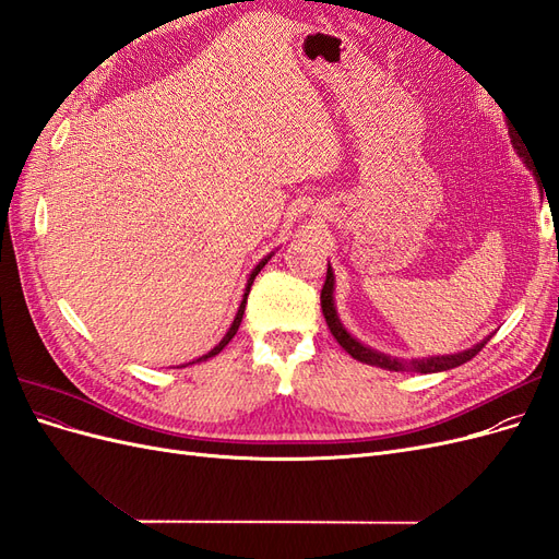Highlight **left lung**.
Returning <instances> with one entry per match:
<instances>
[{
    "mask_svg": "<svg viewBox=\"0 0 559 559\" xmlns=\"http://www.w3.org/2000/svg\"><path fill=\"white\" fill-rule=\"evenodd\" d=\"M513 146L518 148V154L524 158L527 156V151H524V146L520 144V140H513ZM524 163L530 165V160L524 158ZM532 167V165H530ZM536 173V170H534ZM321 312H324V319L326 324L333 333V337L337 343H341V347L349 354V357L359 359L364 364H370V366H380V368H386V370H396V373H413V370H417V373H438V370H450V368H456L462 366L466 361H471L476 354L485 347L487 341L473 345L471 349H464L460 354H448V357H429V359H413V361H403V359H392L386 357V354L382 352H376L370 349L366 345H361L359 341H354V337L343 329L341 319H337L335 314V308H333V273H331V265L326 270V282H324V289H321Z\"/></svg>",
    "mask_w": 559,
    "mask_h": 559,
    "instance_id": "left-lung-1",
    "label": "left lung"
}]
</instances>
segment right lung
<instances>
[{
  "instance_id": "add662e5",
  "label": "right lung",
  "mask_w": 559,
  "mask_h": 559,
  "mask_svg": "<svg viewBox=\"0 0 559 559\" xmlns=\"http://www.w3.org/2000/svg\"><path fill=\"white\" fill-rule=\"evenodd\" d=\"M267 259H270V257H267ZM267 259H263V261H261V263H259L257 267H253V273L249 275V280H247V292H245V298H242V306H240L238 314H235V321H233V326H230V329H228V333L224 335V341H222V343H218V345H216V347H214L212 352H207V354H205V357H200V359H195V361H202V359H210V357H214V354H218V352H222V349H224V347H226V345H228V343L233 341V335H235V333H238V329H240V321H242V314H245V306H247V296H249V292H251V284H253V280H257V275L261 273V267H263V265L267 263ZM195 361H193V364H195Z\"/></svg>"
}]
</instances>
